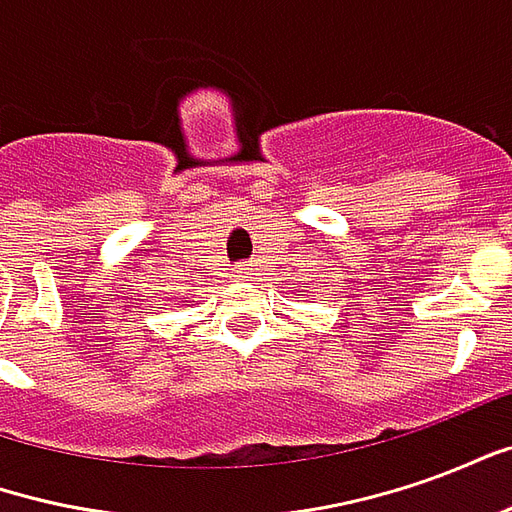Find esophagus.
Listing matches in <instances>:
<instances>
[{"label": "esophagus", "instance_id": "1", "mask_svg": "<svg viewBox=\"0 0 512 512\" xmlns=\"http://www.w3.org/2000/svg\"><path fill=\"white\" fill-rule=\"evenodd\" d=\"M249 274H252V271H249L246 266H241L238 271H235V277H241V279H249Z\"/></svg>", "mask_w": 512, "mask_h": 512}]
</instances>
